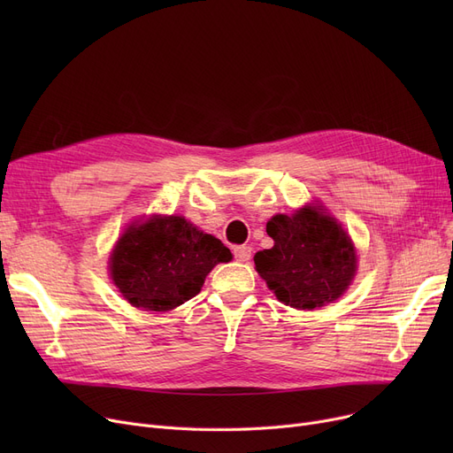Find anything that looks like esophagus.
Listing matches in <instances>:
<instances>
[{"instance_id": "34e87169", "label": "esophagus", "mask_w": 453, "mask_h": 453, "mask_svg": "<svg viewBox=\"0 0 453 453\" xmlns=\"http://www.w3.org/2000/svg\"><path fill=\"white\" fill-rule=\"evenodd\" d=\"M233 255L236 260H239V263H246V260H250V257H251V248L250 246H234Z\"/></svg>"}]
</instances>
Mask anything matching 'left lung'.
Returning a JSON list of instances; mask_svg holds the SVG:
<instances>
[{
	"mask_svg": "<svg viewBox=\"0 0 453 453\" xmlns=\"http://www.w3.org/2000/svg\"><path fill=\"white\" fill-rule=\"evenodd\" d=\"M266 233L275 244L253 260L280 303L312 311L347 290L356 273V253L334 219L308 205L292 217L275 214Z\"/></svg>",
	"mask_w": 453,
	"mask_h": 453,
	"instance_id": "1",
	"label": "left lung"
}]
</instances>
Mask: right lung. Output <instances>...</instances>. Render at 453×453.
Returning <instances> with one entry per match:
<instances>
[{"mask_svg":"<svg viewBox=\"0 0 453 453\" xmlns=\"http://www.w3.org/2000/svg\"><path fill=\"white\" fill-rule=\"evenodd\" d=\"M229 260L231 251L219 239L183 217H154L123 233L110 273L128 303L165 312L195 297L207 273Z\"/></svg>","mask_w":453,"mask_h":453,"instance_id":"right-lung-1","label":"right lung"}]
</instances>
